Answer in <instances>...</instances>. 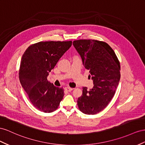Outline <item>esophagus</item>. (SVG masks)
Listing matches in <instances>:
<instances>
[{"label": "esophagus", "mask_w": 145, "mask_h": 145, "mask_svg": "<svg viewBox=\"0 0 145 145\" xmlns=\"http://www.w3.org/2000/svg\"><path fill=\"white\" fill-rule=\"evenodd\" d=\"M65 90H66L67 91H72V89H73V88H69V87H65Z\"/></svg>", "instance_id": "obj_1"}]
</instances>
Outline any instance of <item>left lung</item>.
<instances>
[{
  "mask_svg": "<svg viewBox=\"0 0 145 145\" xmlns=\"http://www.w3.org/2000/svg\"><path fill=\"white\" fill-rule=\"evenodd\" d=\"M84 67L89 72L93 87H83L77 99L79 110L95 115L107 106L114 96L120 80V65L115 52L107 43L92 40L73 41Z\"/></svg>",
  "mask_w": 145,
  "mask_h": 145,
  "instance_id": "1",
  "label": "left lung"
}]
</instances>
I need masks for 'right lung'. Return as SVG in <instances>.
Masks as SVG:
<instances>
[{
	"label": "right lung",
	"mask_w": 145,
	"mask_h": 145,
	"mask_svg": "<svg viewBox=\"0 0 145 145\" xmlns=\"http://www.w3.org/2000/svg\"><path fill=\"white\" fill-rule=\"evenodd\" d=\"M72 45V41L39 42L26 49L21 60L19 78L33 106L45 113L57 110L64 96L62 88L48 82L49 72Z\"/></svg>",
	"instance_id": "obj_1"
}]
</instances>
